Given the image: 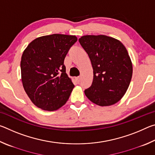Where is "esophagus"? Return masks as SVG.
Returning a JSON list of instances; mask_svg holds the SVG:
<instances>
[{
  "instance_id": "esophagus-1",
  "label": "esophagus",
  "mask_w": 155,
  "mask_h": 155,
  "mask_svg": "<svg viewBox=\"0 0 155 155\" xmlns=\"http://www.w3.org/2000/svg\"><path fill=\"white\" fill-rule=\"evenodd\" d=\"M75 80H76V81H77V82L78 83L80 82V80H81V77H76L75 78Z\"/></svg>"
}]
</instances>
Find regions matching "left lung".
Segmentation results:
<instances>
[{
	"label": "left lung",
	"instance_id": "1",
	"mask_svg": "<svg viewBox=\"0 0 155 155\" xmlns=\"http://www.w3.org/2000/svg\"><path fill=\"white\" fill-rule=\"evenodd\" d=\"M93 68L91 85L85 96L101 107L117 103L127 91L133 74L132 61L121 41L111 37L87 35L78 40Z\"/></svg>",
	"mask_w": 155,
	"mask_h": 155
}]
</instances>
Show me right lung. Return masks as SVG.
Segmentation results:
<instances>
[{
    "label": "right lung",
    "mask_w": 155,
    "mask_h": 155,
    "mask_svg": "<svg viewBox=\"0 0 155 155\" xmlns=\"http://www.w3.org/2000/svg\"><path fill=\"white\" fill-rule=\"evenodd\" d=\"M75 35L52 34L33 40L21 58V79L31 102L44 111H52L66 103L73 88L65 72L64 59Z\"/></svg>",
    "instance_id": "obj_1"
}]
</instances>
